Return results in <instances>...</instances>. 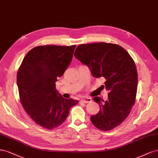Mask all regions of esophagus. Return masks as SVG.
<instances>
[{"instance_id": "obj_1", "label": "esophagus", "mask_w": 158, "mask_h": 158, "mask_svg": "<svg viewBox=\"0 0 158 158\" xmlns=\"http://www.w3.org/2000/svg\"><path fill=\"white\" fill-rule=\"evenodd\" d=\"M92 101V99L91 98H85L82 99V100H81V102H84V103H88Z\"/></svg>"}]
</instances>
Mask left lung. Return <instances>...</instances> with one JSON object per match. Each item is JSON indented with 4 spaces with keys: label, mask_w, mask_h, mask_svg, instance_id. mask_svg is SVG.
<instances>
[{
    "label": "left lung",
    "mask_w": 158,
    "mask_h": 158,
    "mask_svg": "<svg viewBox=\"0 0 158 158\" xmlns=\"http://www.w3.org/2000/svg\"><path fill=\"white\" fill-rule=\"evenodd\" d=\"M75 58L89 67L94 77H104L108 99L94 101L100 110L91 116L94 126L103 131L118 127L127 118L136 101L138 73L135 63L125 49L114 44L99 42L79 45Z\"/></svg>",
    "instance_id": "8db88e82"
}]
</instances>
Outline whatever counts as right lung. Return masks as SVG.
<instances>
[{
	"instance_id": "right-lung-1",
	"label": "right lung",
	"mask_w": 158,
	"mask_h": 158,
	"mask_svg": "<svg viewBox=\"0 0 158 158\" xmlns=\"http://www.w3.org/2000/svg\"><path fill=\"white\" fill-rule=\"evenodd\" d=\"M75 47H35L27 53L18 71L22 105L35 123L46 129L60 126L71 108L79 102L64 98L56 89V82L70 64Z\"/></svg>"
}]
</instances>
